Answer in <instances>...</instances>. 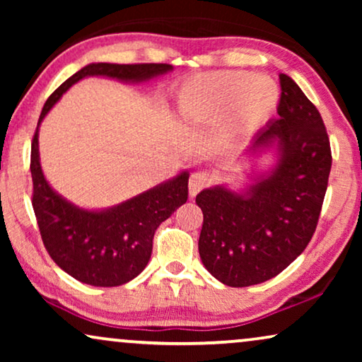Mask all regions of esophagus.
<instances>
[{
    "label": "esophagus",
    "mask_w": 362,
    "mask_h": 362,
    "mask_svg": "<svg viewBox=\"0 0 362 362\" xmlns=\"http://www.w3.org/2000/svg\"><path fill=\"white\" fill-rule=\"evenodd\" d=\"M209 175H206L204 171H196L192 173L189 177V196L194 197L197 192L209 185Z\"/></svg>",
    "instance_id": "34e87169"
}]
</instances>
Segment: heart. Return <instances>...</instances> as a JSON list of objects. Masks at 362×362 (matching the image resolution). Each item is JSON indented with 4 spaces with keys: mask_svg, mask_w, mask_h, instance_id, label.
Masks as SVG:
<instances>
[{
    "mask_svg": "<svg viewBox=\"0 0 362 362\" xmlns=\"http://www.w3.org/2000/svg\"><path fill=\"white\" fill-rule=\"evenodd\" d=\"M280 102V88L264 74L211 72L187 81L177 93L181 117L197 125L226 120V136L240 140L264 127Z\"/></svg>",
    "mask_w": 362,
    "mask_h": 362,
    "instance_id": "1",
    "label": "heart"
}]
</instances>
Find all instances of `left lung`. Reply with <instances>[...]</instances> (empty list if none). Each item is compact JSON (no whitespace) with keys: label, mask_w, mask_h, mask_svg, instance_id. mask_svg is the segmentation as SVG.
Returning a JSON list of instances; mask_svg holds the SVG:
<instances>
[{"label":"left lung","mask_w":362,"mask_h":362,"mask_svg":"<svg viewBox=\"0 0 362 362\" xmlns=\"http://www.w3.org/2000/svg\"><path fill=\"white\" fill-rule=\"evenodd\" d=\"M279 118L245 150L247 181L202 189L199 255L227 286L274 279L308 245L318 224L331 148L323 118L293 78L280 74ZM264 157L271 161L261 165Z\"/></svg>","instance_id":"obj_1"}]
</instances>
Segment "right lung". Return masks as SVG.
Listing matches in <instances>:
<instances>
[{
	"label": "right lung",
	"instance_id": "1",
	"mask_svg": "<svg viewBox=\"0 0 362 362\" xmlns=\"http://www.w3.org/2000/svg\"><path fill=\"white\" fill-rule=\"evenodd\" d=\"M171 71L170 64L92 62L69 77L44 103L31 145L34 214L49 255L82 284L118 286L145 270L158 226L187 201L189 173L182 170L120 204L87 209L59 194L44 176L39 127L59 98L82 78L107 77L118 82L145 83Z\"/></svg>",
	"mask_w": 362,
	"mask_h": 362
}]
</instances>
